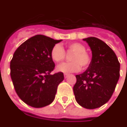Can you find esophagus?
Listing matches in <instances>:
<instances>
[{
	"label": "esophagus",
	"mask_w": 127,
	"mask_h": 127,
	"mask_svg": "<svg viewBox=\"0 0 127 127\" xmlns=\"http://www.w3.org/2000/svg\"><path fill=\"white\" fill-rule=\"evenodd\" d=\"M68 76V74H64V78H65V79H66V78H67Z\"/></svg>",
	"instance_id": "1"
}]
</instances>
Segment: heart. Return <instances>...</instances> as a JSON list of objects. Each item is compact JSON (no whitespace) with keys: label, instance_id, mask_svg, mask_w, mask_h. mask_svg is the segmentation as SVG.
<instances>
[{"label":"heart","instance_id":"b5f03b06","mask_svg":"<svg viewBox=\"0 0 127 127\" xmlns=\"http://www.w3.org/2000/svg\"><path fill=\"white\" fill-rule=\"evenodd\" d=\"M68 50L74 52L71 57L72 62L63 63L57 66V70L68 74L71 72H78L81 66L86 68L91 63V57L86 52L85 46L79 42H73L67 45ZM51 59L56 63L62 61L65 57V52L63 46L60 44H55L51 51Z\"/></svg>","mask_w":127,"mask_h":127}]
</instances>
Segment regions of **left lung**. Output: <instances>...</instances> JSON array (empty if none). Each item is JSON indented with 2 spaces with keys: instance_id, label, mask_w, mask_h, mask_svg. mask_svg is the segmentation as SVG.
Wrapping results in <instances>:
<instances>
[{
  "instance_id": "8db88e82",
  "label": "left lung",
  "mask_w": 127,
  "mask_h": 127,
  "mask_svg": "<svg viewBox=\"0 0 127 127\" xmlns=\"http://www.w3.org/2000/svg\"><path fill=\"white\" fill-rule=\"evenodd\" d=\"M92 51L89 67L76 75L73 87L76 102L85 109H94L108 102L120 76V63L114 51L95 37L84 38Z\"/></svg>"
}]
</instances>
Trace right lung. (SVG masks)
<instances>
[{
    "label": "right lung",
    "instance_id": "right-lung-1",
    "mask_svg": "<svg viewBox=\"0 0 127 127\" xmlns=\"http://www.w3.org/2000/svg\"><path fill=\"white\" fill-rule=\"evenodd\" d=\"M62 40L37 34L14 52L10 65V76L16 94L29 106L41 108L55 99L64 75L61 72L50 74L55 66L51 51Z\"/></svg>",
    "mask_w": 127,
    "mask_h": 127
}]
</instances>
